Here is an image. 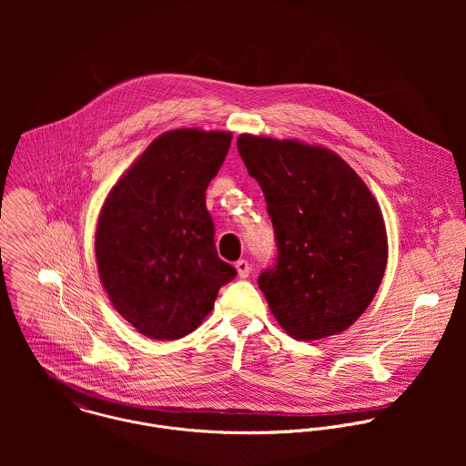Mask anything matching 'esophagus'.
<instances>
[{"label": "esophagus", "mask_w": 466, "mask_h": 466, "mask_svg": "<svg viewBox=\"0 0 466 466\" xmlns=\"http://www.w3.org/2000/svg\"><path fill=\"white\" fill-rule=\"evenodd\" d=\"M235 268H237V272H238L240 278H248V276H249V270H251V266H249L248 260H238V262L235 264Z\"/></svg>", "instance_id": "obj_1"}]
</instances>
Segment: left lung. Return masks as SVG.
Returning a JSON list of instances; mask_svg holds the SVG:
<instances>
[{
	"label": "left lung",
	"instance_id": "obj_1",
	"mask_svg": "<svg viewBox=\"0 0 466 466\" xmlns=\"http://www.w3.org/2000/svg\"><path fill=\"white\" fill-rule=\"evenodd\" d=\"M237 147L274 228L276 264L258 276L270 312L299 340L344 332L375 298L388 264L377 200L329 148L251 134Z\"/></svg>",
	"mask_w": 466,
	"mask_h": 466
}]
</instances>
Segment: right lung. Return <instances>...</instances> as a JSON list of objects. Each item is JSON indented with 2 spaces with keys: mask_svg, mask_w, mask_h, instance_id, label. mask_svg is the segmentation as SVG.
<instances>
[{
  "mask_svg": "<svg viewBox=\"0 0 466 466\" xmlns=\"http://www.w3.org/2000/svg\"><path fill=\"white\" fill-rule=\"evenodd\" d=\"M229 145V133L161 134L104 202L95 237L100 279L113 307L147 337L194 332L237 276L217 255L206 208Z\"/></svg>",
  "mask_w": 466,
  "mask_h": 466,
  "instance_id": "add662e5",
  "label": "right lung"
}]
</instances>
